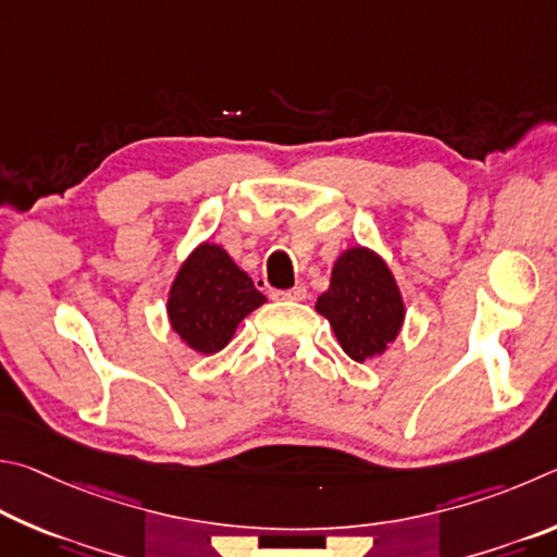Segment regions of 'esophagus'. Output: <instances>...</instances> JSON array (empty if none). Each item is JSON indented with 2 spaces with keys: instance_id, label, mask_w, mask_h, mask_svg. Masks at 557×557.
I'll return each instance as SVG.
<instances>
[{
  "instance_id": "1",
  "label": "esophagus",
  "mask_w": 557,
  "mask_h": 557,
  "mask_svg": "<svg viewBox=\"0 0 557 557\" xmlns=\"http://www.w3.org/2000/svg\"><path fill=\"white\" fill-rule=\"evenodd\" d=\"M276 300H304L306 298V288L304 286H294L288 290H273L271 294Z\"/></svg>"
}]
</instances>
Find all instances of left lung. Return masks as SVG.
<instances>
[{
	"instance_id": "8db88e82",
	"label": "left lung",
	"mask_w": 557,
	"mask_h": 557,
	"mask_svg": "<svg viewBox=\"0 0 557 557\" xmlns=\"http://www.w3.org/2000/svg\"><path fill=\"white\" fill-rule=\"evenodd\" d=\"M345 352L367 362L392 345L404 323V300L386 263L369 249H349L337 259L330 288L318 298Z\"/></svg>"
}]
</instances>
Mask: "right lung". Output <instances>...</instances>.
Instances as JSON below:
<instances>
[{
    "instance_id": "add662e5",
    "label": "right lung",
    "mask_w": 557,
    "mask_h": 557,
    "mask_svg": "<svg viewBox=\"0 0 557 557\" xmlns=\"http://www.w3.org/2000/svg\"><path fill=\"white\" fill-rule=\"evenodd\" d=\"M263 300L227 251L218 244H200L173 281L169 318L183 343L195 352L212 355L230 343L237 325Z\"/></svg>"
}]
</instances>
